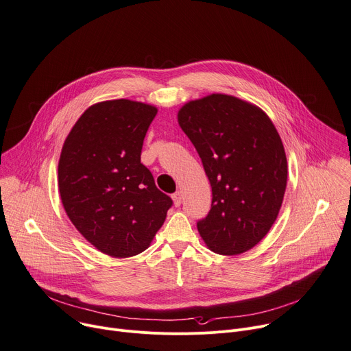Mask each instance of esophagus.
Instances as JSON below:
<instances>
[{
    "label": "esophagus",
    "mask_w": 351,
    "mask_h": 351,
    "mask_svg": "<svg viewBox=\"0 0 351 351\" xmlns=\"http://www.w3.org/2000/svg\"><path fill=\"white\" fill-rule=\"evenodd\" d=\"M173 201H174V206H180L181 205V201H182V195H181V192L178 191V192H176V193H173Z\"/></svg>",
    "instance_id": "1"
}]
</instances>
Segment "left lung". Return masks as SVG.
<instances>
[{
  "label": "left lung",
  "mask_w": 351,
  "mask_h": 351,
  "mask_svg": "<svg viewBox=\"0 0 351 351\" xmlns=\"http://www.w3.org/2000/svg\"><path fill=\"white\" fill-rule=\"evenodd\" d=\"M178 124L212 186L210 210L197 223L201 237L220 255L251 250L275 223L287 184L286 153L274 123L259 107L217 93L186 103Z\"/></svg>",
  "instance_id": "1"
}]
</instances>
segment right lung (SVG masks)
I'll return each mask as SVG.
<instances>
[{"mask_svg":"<svg viewBox=\"0 0 351 351\" xmlns=\"http://www.w3.org/2000/svg\"><path fill=\"white\" fill-rule=\"evenodd\" d=\"M158 108L132 100L89 107L66 136L58 186L72 224L99 251L128 258L145 251L173 199L141 163L145 135Z\"/></svg>","mask_w":351,"mask_h":351,"instance_id":"obj_1","label":"right lung"}]
</instances>
